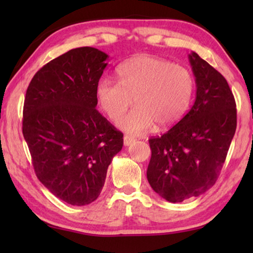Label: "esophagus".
Returning <instances> with one entry per match:
<instances>
[{"mask_svg": "<svg viewBox=\"0 0 253 253\" xmlns=\"http://www.w3.org/2000/svg\"><path fill=\"white\" fill-rule=\"evenodd\" d=\"M134 142H135L134 137L128 136V135L124 136V145H125V146H129V145H131Z\"/></svg>", "mask_w": 253, "mask_h": 253, "instance_id": "34e87169", "label": "esophagus"}]
</instances>
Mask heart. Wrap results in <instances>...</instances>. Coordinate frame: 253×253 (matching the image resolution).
Segmentation results:
<instances>
[{"label": "heart", "mask_w": 253, "mask_h": 253, "mask_svg": "<svg viewBox=\"0 0 253 253\" xmlns=\"http://www.w3.org/2000/svg\"><path fill=\"white\" fill-rule=\"evenodd\" d=\"M119 81L101 78L96 85L100 108L111 119H117L132 103L137 105L117 121L122 130L138 135L155 124L166 128L181 121L190 107L194 78L187 68L169 60L140 54L118 67Z\"/></svg>", "instance_id": "b5f03b06"}]
</instances>
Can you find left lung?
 <instances>
[{
	"label": "left lung",
	"instance_id": "left-lung-1",
	"mask_svg": "<svg viewBox=\"0 0 253 253\" xmlns=\"http://www.w3.org/2000/svg\"><path fill=\"white\" fill-rule=\"evenodd\" d=\"M188 59L194 104L168 132L148 139V183L172 203L200 196L215 184L237 128L235 100L224 77L198 53Z\"/></svg>",
	"mask_w": 253,
	"mask_h": 253
}]
</instances>
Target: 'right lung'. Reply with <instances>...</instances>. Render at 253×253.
<instances>
[{"instance_id": "1", "label": "right lung", "mask_w": 253, "mask_h": 253, "mask_svg": "<svg viewBox=\"0 0 253 253\" xmlns=\"http://www.w3.org/2000/svg\"><path fill=\"white\" fill-rule=\"evenodd\" d=\"M108 54L68 51L37 72L25 93L22 132L39 181L58 199L83 207L99 196L123 132L96 109V85Z\"/></svg>"}]
</instances>
